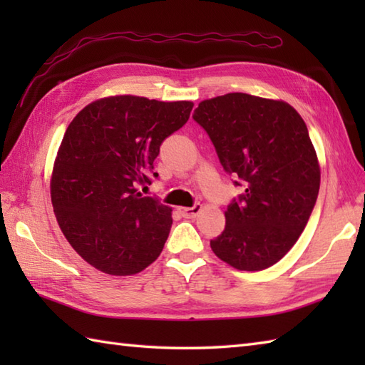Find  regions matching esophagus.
Wrapping results in <instances>:
<instances>
[{"label": "esophagus", "instance_id": "obj_1", "mask_svg": "<svg viewBox=\"0 0 365 365\" xmlns=\"http://www.w3.org/2000/svg\"><path fill=\"white\" fill-rule=\"evenodd\" d=\"M178 210H180L183 218H195V216H196L200 210H202V205L196 204L195 207H180V208H178Z\"/></svg>", "mask_w": 365, "mask_h": 365}]
</instances>
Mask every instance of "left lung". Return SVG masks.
<instances>
[{
    "label": "left lung",
    "instance_id": "left-lung-1",
    "mask_svg": "<svg viewBox=\"0 0 365 365\" xmlns=\"http://www.w3.org/2000/svg\"><path fill=\"white\" fill-rule=\"evenodd\" d=\"M192 119L246 188L224 212L226 227L210 240L212 251L240 271L274 265L302 234L320 190L306 122L282 100L243 92L204 100Z\"/></svg>",
    "mask_w": 365,
    "mask_h": 365
}]
</instances>
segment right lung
Returning <instances> with one entry per match:
<instances>
[{"label": "right lung", "instance_id": "right-lung-1", "mask_svg": "<svg viewBox=\"0 0 365 365\" xmlns=\"http://www.w3.org/2000/svg\"><path fill=\"white\" fill-rule=\"evenodd\" d=\"M192 106L111 96L84 106L67 127L51 173L53 210L67 242L102 273L136 274L161 254L173 210L139 185H150L161 143Z\"/></svg>", "mask_w": 365, "mask_h": 365}]
</instances>
